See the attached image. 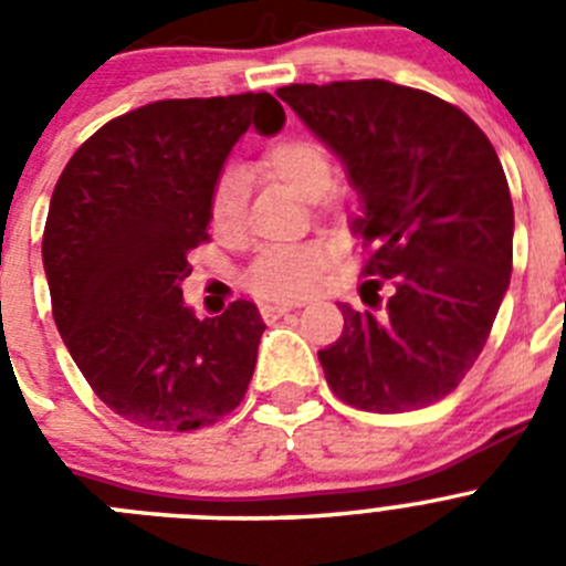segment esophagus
I'll return each mask as SVG.
<instances>
[{"mask_svg":"<svg viewBox=\"0 0 566 566\" xmlns=\"http://www.w3.org/2000/svg\"><path fill=\"white\" fill-rule=\"evenodd\" d=\"M289 312H294V306H286V303H266V306H260V314H263V319L286 317Z\"/></svg>","mask_w":566,"mask_h":566,"instance_id":"esophagus-1","label":"esophagus"}]
</instances>
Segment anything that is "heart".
Wrapping results in <instances>:
<instances>
[{
  "label": "heart",
  "instance_id": "1",
  "mask_svg": "<svg viewBox=\"0 0 566 566\" xmlns=\"http://www.w3.org/2000/svg\"><path fill=\"white\" fill-rule=\"evenodd\" d=\"M258 172L272 181L286 184L303 198H317L326 203V189L332 184V158L326 147L306 135H283L263 149ZM209 223L223 238L243 232V187L234 172L221 175L209 195ZM328 269V252L317 243L303 247L266 249L252 263L247 274V286L258 297L266 300H297L312 292Z\"/></svg>",
  "mask_w": 566,
  "mask_h": 566
}]
</instances>
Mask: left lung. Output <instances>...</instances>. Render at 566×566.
<instances>
[{
  "instance_id": "obj_1",
  "label": "left lung",
  "mask_w": 566,
  "mask_h": 566,
  "mask_svg": "<svg viewBox=\"0 0 566 566\" xmlns=\"http://www.w3.org/2000/svg\"><path fill=\"white\" fill-rule=\"evenodd\" d=\"M277 96L339 155L359 192L363 274L391 283L382 314L339 303L319 352L328 388L371 413L428 408L482 354L513 272V201L468 113L382 78L289 84Z\"/></svg>"
}]
</instances>
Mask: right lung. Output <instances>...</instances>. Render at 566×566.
<instances>
[{
	"instance_id": "add662e5",
	"label": "right lung",
	"mask_w": 566,
	"mask_h": 566,
	"mask_svg": "<svg viewBox=\"0 0 566 566\" xmlns=\"http://www.w3.org/2000/svg\"><path fill=\"white\" fill-rule=\"evenodd\" d=\"M286 122L269 93L167 98L118 115L64 167L42 238L53 319L109 411L149 431H198L232 413L258 363L263 319L184 306L187 254L209 240V195L249 127Z\"/></svg>"
}]
</instances>
